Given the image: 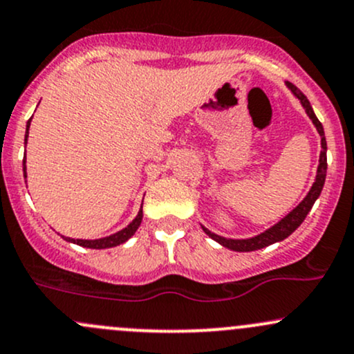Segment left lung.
<instances>
[{"label":"left lung","instance_id":"1","mask_svg":"<svg viewBox=\"0 0 354 354\" xmlns=\"http://www.w3.org/2000/svg\"><path fill=\"white\" fill-rule=\"evenodd\" d=\"M286 86L292 89L293 95L297 96V98L300 100V103H302V106L307 111V115L310 117L312 124L315 125V129H317L319 136H321V158H319V166H317V176H315V181L314 185H312L310 192L307 193V196L302 200V202L299 203L295 208H293L292 212H290L286 217L281 218L278 224H274L273 227H270V229L265 230V232H261L259 236H254V237H249V239H227V237H222V236H217V234L210 232V230L205 229V227H202L203 232L207 234L208 237H212L214 241H217L218 244H222L224 248L227 249H232V251H237V252H248V251H256V249H263L266 248V245L270 244H274V243H280V241L286 239V237L290 236V234L293 232L295 229H299V225L302 224L305 221V217H307V214L310 212L312 205L315 203V200L319 198V195H321L322 192V187H324V181H326V171H327V144H326V137H324V129H322V124L319 122V118L315 117L314 110H312L310 106V102L307 100V96L304 95L302 91H300L299 88L293 86L292 83H286Z\"/></svg>","mask_w":354,"mask_h":354}]
</instances>
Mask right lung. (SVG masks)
Returning a JSON list of instances; mask_svg holds the SVG:
<instances>
[{
    "label": "right lung",
    "instance_id": "add662e5",
    "mask_svg": "<svg viewBox=\"0 0 354 354\" xmlns=\"http://www.w3.org/2000/svg\"><path fill=\"white\" fill-rule=\"evenodd\" d=\"M32 120V118H30ZM30 120L27 122V136H25V144H27V137H28V127H30ZM24 176L27 178V173H25V159H24ZM140 222H142V208L139 210L137 217L133 218L130 224L125 227V229L118 230L117 234H111L109 237H103V239H95V241H88V239H71V237H64L66 241L69 243H74L77 245H83V248H89V249H106V248H113V245L124 244L125 241H129L130 237L136 234V230L139 229Z\"/></svg>",
    "mask_w": 354,
    "mask_h": 354
}]
</instances>
